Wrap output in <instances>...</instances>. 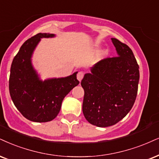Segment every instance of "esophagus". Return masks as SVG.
Here are the masks:
<instances>
[{
	"instance_id": "34e87169",
	"label": "esophagus",
	"mask_w": 159,
	"mask_h": 159,
	"mask_svg": "<svg viewBox=\"0 0 159 159\" xmlns=\"http://www.w3.org/2000/svg\"><path fill=\"white\" fill-rule=\"evenodd\" d=\"M83 76H84V73H83V72L80 71L79 73L77 74V80H79L80 82H81L82 79H83Z\"/></svg>"
}]
</instances>
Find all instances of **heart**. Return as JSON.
Listing matches in <instances>:
<instances>
[{
	"label": "heart",
	"mask_w": 159,
	"mask_h": 159,
	"mask_svg": "<svg viewBox=\"0 0 159 159\" xmlns=\"http://www.w3.org/2000/svg\"><path fill=\"white\" fill-rule=\"evenodd\" d=\"M107 55H108V52H107V51H105V52L103 53V56L104 57H107Z\"/></svg>",
	"instance_id": "b5f03b06"
}]
</instances>
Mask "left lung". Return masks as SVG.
Masks as SVG:
<instances>
[{
    "mask_svg": "<svg viewBox=\"0 0 159 159\" xmlns=\"http://www.w3.org/2000/svg\"><path fill=\"white\" fill-rule=\"evenodd\" d=\"M116 57L101 60L82 80L83 112L91 125L105 127L119 122L130 111L136 100L139 67L132 50L111 38Z\"/></svg>",
    "mask_w": 159,
    "mask_h": 159,
    "instance_id": "left-lung-1",
    "label": "left lung"
}]
</instances>
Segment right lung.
<instances>
[{"instance_id":"obj_1","label":"right lung","mask_w":159,"mask_h":159,"mask_svg":"<svg viewBox=\"0 0 159 159\" xmlns=\"http://www.w3.org/2000/svg\"><path fill=\"white\" fill-rule=\"evenodd\" d=\"M56 34L39 33L22 45L13 59L9 76V93L15 107L25 118L35 122L52 121L60 112L63 99L80 82L76 74L43 80L32 63L35 48L42 38Z\"/></svg>"}]
</instances>
